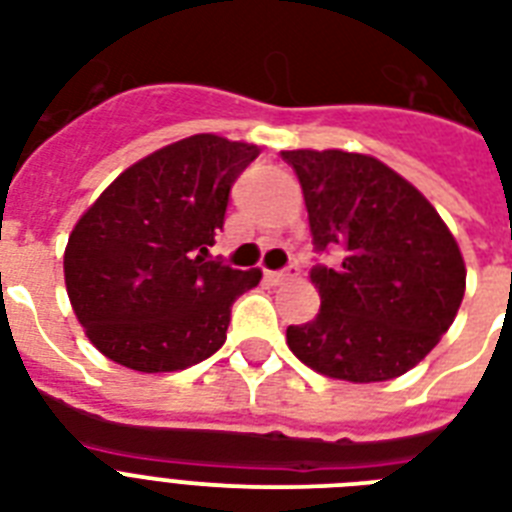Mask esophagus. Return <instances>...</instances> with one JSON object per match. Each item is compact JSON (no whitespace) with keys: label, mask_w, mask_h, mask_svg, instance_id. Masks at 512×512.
I'll use <instances>...</instances> for the list:
<instances>
[{"label":"esophagus","mask_w":512,"mask_h":512,"mask_svg":"<svg viewBox=\"0 0 512 512\" xmlns=\"http://www.w3.org/2000/svg\"><path fill=\"white\" fill-rule=\"evenodd\" d=\"M297 273H300V268H297V265L292 263V265H287L284 271H265V279L271 281V284H281V281L295 279Z\"/></svg>","instance_id":"obj_1"}]
</instances>
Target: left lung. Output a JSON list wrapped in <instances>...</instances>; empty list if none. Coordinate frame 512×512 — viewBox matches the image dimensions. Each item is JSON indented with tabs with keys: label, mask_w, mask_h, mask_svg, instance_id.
I'll return each instance as SVG.
<instances>
[{
	"label": "left lung",
	"mask_w": 512,
	"mask_h": 512,
	"mask_svg": "<svg viewBox=\"0 0 512 512\" xmlns=\"http://www.w3.org/2000/svg\"><path fill=\"white\" fill-rule=\"evenodd\" d=\"M303 185L316 252V319L287 327L289 350L316 372L382 382L409 372L452 327L465 295V263L452 231L412 183L348 151H281Z\"/></svg>",
	"instance_id": "left-lung-1"
}]
</instances>
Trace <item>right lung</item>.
<instances>
[{
    "label": "right lung",
    "mask_w": 512,
    "mask_h": 512,
    "mask_svg": "<svg viewBox=\"0 0 512 512\" xmlns=\"http://www.w3.org/2000/svg\"><path fill=\"white\" fill-rule=\"evenodd\" d=\"M260 148L193 135L100 193L68 236V300L90 342L135 372H177L225 342L231 305L263 273L212 260L236 177Z\"/></svg>",
    "instance_id": "right-lung-1"
}]
</instances>
